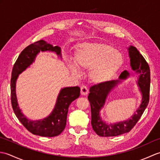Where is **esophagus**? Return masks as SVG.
Returning <instances> with one entry per match:
<instances>
[{"mask_svg":"<svg viewBox=\"0 0 160 160\" xmlns=\"http://www.w3.org/2000/svg\"><path fill=\"white\" fill-rule=\"evenodd\" d=\"M81 94L82 96H86V95L88 93V88L87 86H82L81 87Z\"/></svg>","mask_w":160,"mask_h":160,"instance_id":"34e87169","label":"esophagus"}]
</instances>
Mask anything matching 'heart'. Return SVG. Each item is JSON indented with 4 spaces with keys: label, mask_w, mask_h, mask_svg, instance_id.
Instances as JSON below:
<instances>
[{
    "label": "heart",
    "mask_w": 160,
    "mask_h": 160,
    "mask_svg": "<svg viewBox=\"0 0 160 160\" xmlns=\"http://www.w3.org/2000/svg\"><path fill=\"white\" fill-rule=\"evenodd\" d=\"M75 62L80 69H91L90 79L101 83L111 79L118 72L123 64V57L107 44H84L76 53ZM70 68L73 73H77L74 67Z\"/></svg>",
    "instance_id": "heart-1"
}]
</instances>
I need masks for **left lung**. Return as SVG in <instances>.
I'll return each mask as SVG.
<instances>
[{
	"label": "left lung",
	"mask_w": 160,
	"mask_h": 160,
	"mask_svg": "<svg viewBox=\"0 0 160 160\" xmlns=\"http://www.w3.org/2000/svg\"><path fill=\"white\" fill-rule=\"evenodd\" d=\"M128 51L132 69L139 74L138 84L142 93V102L128 120L115 124H107L100 118V110L104 104L107 94L119 81H108L91 87L88 100L91 105V125L93 131L99 136L113 137L128 132L137 124L148 104L151 83L150 67L143 56L135 47L131 46ZM128 76L129 73L124 71L121 73L120 78L124 79Z\"/></svg>",
	"instance_id": "left-lung-1"
}]
</instances>
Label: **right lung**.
<instances>
[{
    "instance_id": "right-lung-1",
    "label": "right lung",
    "mask_w": 160,
    "mask_h": 160,
    "mask_svg": "<svg viewBox=\"0 0 160 160\" xmlns=\"http://www.w3.org/2000/svg\"><path fill=\"white\" fill-rule=\"evenodd\" d=\"M40 51H52L58 55L60 54L59 47H53L44 40H38L24 49L13 64L10 86L12 108L18 120L33 135L42 137H55L60 135L66 127L69 107L73 100L79 98V87H67L61 90L58 97L56 107L49 117L39 121H29L20 112L16 96V81L18 75L28 67Z\"/></svg>"
}]
</instances>
